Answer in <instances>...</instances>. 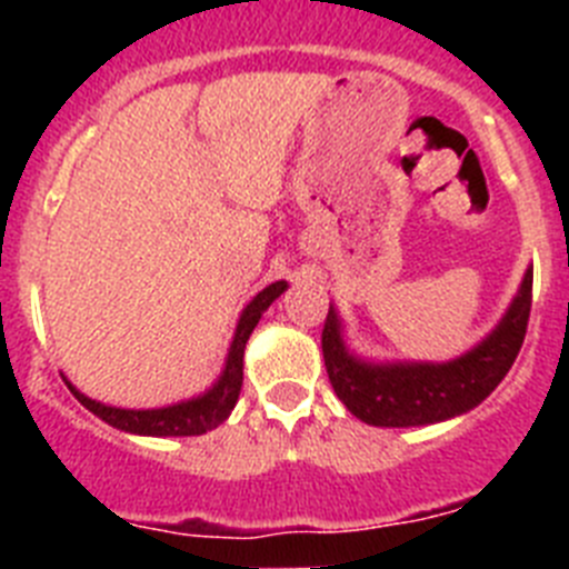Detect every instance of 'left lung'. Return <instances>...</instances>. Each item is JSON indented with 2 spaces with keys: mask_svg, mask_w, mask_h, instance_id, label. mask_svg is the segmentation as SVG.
<instances>
[{
  "mask_svg": "<svg viewBox=\"0 0 569 569\" xmlns=\"http://www.w3.org/2000/svg\"><path fill=\"white\" fill-rule=\"evenodd\" d=\"M532 308V270L505 321L476 350L447 365H361L347 353L339 319L328 310L321 353L336 396L356 419L373 427H419L467 413L499 387L519 356Z\"/></svg>",
  "mask_w": 569,
  "mask_h": 569,
  "instance_id": "obj_1",
  "label": "left lung"
}]
</instances>
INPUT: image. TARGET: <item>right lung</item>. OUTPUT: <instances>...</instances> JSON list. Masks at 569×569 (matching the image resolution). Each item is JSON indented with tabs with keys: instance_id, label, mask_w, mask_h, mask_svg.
<instances>
[{
	"instance_id": "obj_1",
	"label": "right lung",
	"mask_w": 569,
	"mask_h": 569,
	"mask_svg": "<svg viewBox=\"0 0 569 569\" xmlns=\"http://www.w3.org/2000/svg\"><path fill=\"white\" fill-rule=\"evenodd\" d=\"M288 290L284 281H276L270 288L261 290L253 301H250L244 313L239 319V328H236V339L233 347H230L228 356V367H224L222 379L216 381V387L210 393H204L202 399L184 401V405H173V407H162V410H119V407H108L99 405V401L88 399L82 396L73 385L70 387V393L77 396L84 407H88L90 413L99 416L108 425L119 427V430H128V433H139V436H202L213 427L222 425L224 419L230 416V410L239 401V390H241V359H244V345H248L250 333L259 325L261 313L273 305V299H279L281 293Z\"/></svg>"
}]
</instances>
